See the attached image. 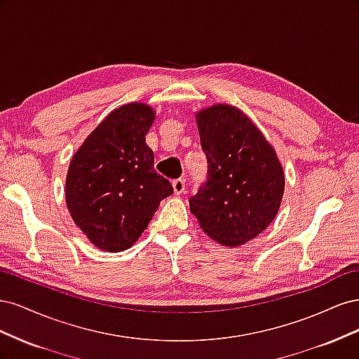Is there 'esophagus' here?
<instances>
[{"instance_id": "1", "label": "esophagus", "mask_w": 359, "mask_h": 359, "mask_svg": "<svg viewBox=\"0 0 359 359\" xmlns=\"http://www.w3.org/2000/svg\"><path fill=\"white\" fill-rule=\"evenodd\" d=\"M172 187H173V193L181 194V193L186 191V181H184V180L172 181Z\"/></svg>"}]
</instances>
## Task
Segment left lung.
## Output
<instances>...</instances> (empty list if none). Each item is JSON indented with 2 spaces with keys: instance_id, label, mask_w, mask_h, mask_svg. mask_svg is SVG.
I'll list each match as a JSON object with an SVG mask.
<instances>
[{
  "instance_id": "left-lung-1",
  "label": "left lung",
  "mask_w": 359,
  "mask_h": 359,
  "mask_svg": "<svg viewBox=\"0 0 359 359\" xmlns=\"http://www.w3.org/2000/svg\"><path fill=\"white\" fill-rule=\"evenodd\" d=\"M196 121L208 172L189 199L190 211L217 243L245 244L276 219L285 191L283 168L264 135L236 107H208Z\"/></svg>"
}]
</instances>
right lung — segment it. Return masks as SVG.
I'll return each mask as SVG.
<instances>
[{"label":"right lung","instance_id":"add662e5","mask_svg":"<svg viewBox=\"0 0 359 359\" xmlns=\"http://www.w3.org/2000/svg\"><path fill=\"white\" fill-rule=\"evenodd\" d=\"M154 111L118 107L97 126L70 161L66 201L72 219L104 252L132 247L173 187L154 169L145 135Z\"/></svg>","mask_w":359,"mask_h":359}]
</instances>
